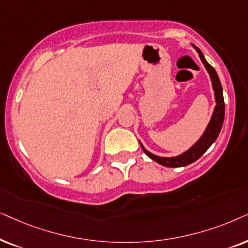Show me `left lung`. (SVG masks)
<instances>
[{"instance_id": "left-lung-1", "label": "left lung", "mask_w": 248, "mask_h": 248, "mask_svg": "<svg viewBox=\"0 0 248 248\" xmlns=\"http://www.w3.org/2000/svg\"><path fill=\"white\" fill-rule=\"evenodd\" d=\"M194 48L196 49L197 53H199L201 60H202L204 67L209 72L211 81H212V87L214 91V97H216V108H214L213 114L211 117V120L207 124L205 131L202 135V137L200 138L199 140L196 141L195 144L191 146L189 150L184 152L183 154L177 155V156L172 157H163V156H157V155L152 154L151 152H148L146 148L143 146V144L140 143V146L143 148L144 153L147 155L148 157L152 158V160L157 162L158 164L164 167L169 168H179V167H186L188 164L195 162L196 160L202 156V155L205 153V152L209 150V147L212 145L216 140L219 136L221 128H222L223 120H224V101H223V93H222V86H221L220 79L217 77V71L214 70V68L211 65L209 62L205 60L204 58L202 51L199 47H196L195 45L193 44Z\"/></svg>"}]
</instances>
